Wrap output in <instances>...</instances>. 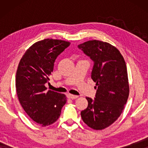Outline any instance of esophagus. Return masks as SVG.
<instances>
[{
	"label": "esophagus",
	"mask_w": 148,
	"mask_h": 148,
	"mask_svg": "<svg viewBox=\"0 0 148 148\" xmlns=\"http://www.w3.org/2000/svg\"><path fill=\"white\" fill-rule=\"evenodd\" d=\"M67 97H68V98L72 99V100H74V99H76L78 98L77 96H75V95H72V94H68Z\"/></svg>",
	"instance_id": "1"
}]
</instances>
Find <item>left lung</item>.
I'll return each mask as SVG.
<instances>
[{
	"instance_id": "8db88e82",
	"label": "left lung",
	"mask_w": 148,
	"mask_h": 148,
	"mask_svg": "<svg viewBox=\"0 0 148 148\" xmlns=\"http://www.w3.org/2000/svg\"><path fill=\"white\" fill-rule=\"evenodd\" d=\"M78 48L94 62L91 76L97 89L94 100L86 97L88 106L81 116L90 128L102 130L118 119L129 98L126 63L120 51L108 42L89 40Z\"/></svg>"
}]
</instances>
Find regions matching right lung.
<instances>
[{
	"label": "right lung",
	"instance_id": "obj_1",
	"mask_svg": "<svg viewBox=\"0 0 148 148\" xmlns=\"http://www.w3.org/2000/svg\"><path fill=\"white\" fill-rule=\"evenodd\" d=\"M71 44L61 40L44 39L32 45L20 60L15 77L16 93L28 116L42 127L53 124L66 104L64 94L46 90L56 58Z\"/></svg>",
	"mask_w": 148,
	"mask_h": 148
}]
</instances>
